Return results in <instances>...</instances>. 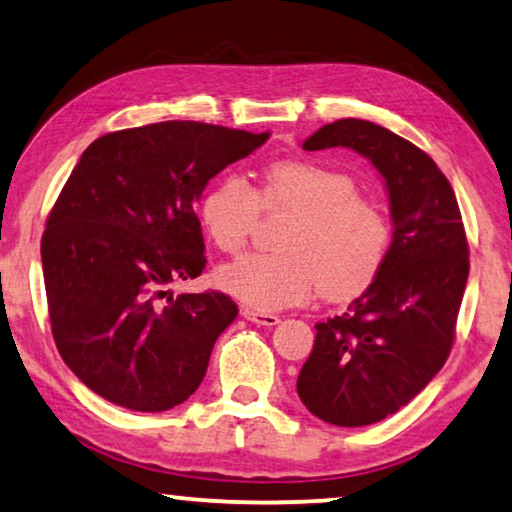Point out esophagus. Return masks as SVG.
Returning <instances> with one entry per match:
<instances>
[{
  "mask_svg": "<svg viewBox=\"0 0 512 512\" xmlns=\"http://www.w3.org/2000/svg\"><path fill=\"white\" fill-rule=\"evenodd\" d=\"M242 316H245L249 322H254V325H263V327H274L281 322V318L274 316V313H263L254 309H245L242 311Z\"/></svg>",
  "mask_w": 512,
  "mask_h": 512,
  "instance_id": "34e87169",
  "label": "esophagus"
}]
</instances>
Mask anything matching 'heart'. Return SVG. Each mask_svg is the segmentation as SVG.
<instances>
[{
    "label": "heart",
    "instance_id": "1",
    "mask_svg": "<svg viewBox=\"0 0 512 512\" xmlns=\"http://www.w3.org/2000/svg\"><path fill=\"white\" fill-rule=\"evenodd\" d=\"M357 180L311 160H281L265 167L258 190L245 178L224 176L203 196V229L226 254H240L254 235L261 208L293 210L283 249L249 254L224 265L217 279L226 293L254 311L302 304L320 288L327 300H352L380 274L391 229L375 203L361 199Z\"/></svg>",
    "mask_w": 512,
    "mask_h": 512
}]
</instances>
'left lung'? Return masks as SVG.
Here are the masks:
<instances>
[{
    "label": "left lung",
    "mask_w": 512,
    "mask_h": 512,
    "mask_svg": "<svg viewBox=\"0 0 512 512\" xmlns=\"http://www.w3.org/2000/svg\"><path fill=\"white\" fill-rule=\"evenodd\" d=\"M302 146L352 148L387 183V261L348 311L318 322L297 377V393L313 416L343 428L371 426L410 403L448 359L469 277L465 224L432 157L382 125L341 119Z\"/></svg>",
    "instance_id": "1"
}]
</instances>
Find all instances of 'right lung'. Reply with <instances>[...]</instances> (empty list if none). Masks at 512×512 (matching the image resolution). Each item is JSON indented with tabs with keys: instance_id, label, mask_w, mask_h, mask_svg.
Instances as JSON below:
<instances>
[{
	"instance_id": "right-lung-1",
	"label": "right lung",
	"mask_w": 512,
	"mask_h": 512,
	"mask_svg": "<svg viewBox=\"0 0 512 512\" xmlns=\"http://www.w3.org/2000/svg\"><path fill=\"white\" fill-rule=\"evenodd\" d=\"M267 137L164 121L102 135L75 164L41 240L47 311L61 359L109 403L164 412L199 389L238 306L169 286L206 267L194 201Z\"/></svg>"
}]
</instances>
